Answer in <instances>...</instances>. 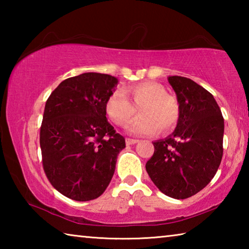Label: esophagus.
I'll list each match as a JSON object with an SVG mask.
<instances>
[{
    "label": "esophagus",
    "instance_id": "obj_1",
    "mask_svg": "<svg viewBox=\"0 0 249 249\" xmlns=\"http://www.w3.org/2000/svg\"><path fill=\"white\" fill-rule=\"evenodd\" d=\"M138 141L137 140H132V138H126V145H134L136 144Z\"/></svg>",
    "mask_w": 249,
    "mask_h": 249
}]
</instances>
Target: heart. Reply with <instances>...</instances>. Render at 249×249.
I'll use <instances>...</instances> for the list:
<instances>
[{"label": "heart", "mask_w": 249, "mask_h": 249, "mask_svg": "<svg viewBox=\"0 0 249 249\" xmlns=\"http://www.w3.org/2000/svg\"><path fill=\"white\" fill-rule=\"evenodd\" d=\"M138 107L141 117L128 128V132L136 136H149L157 133L159 128L161 132H168L175 127L179 119L178 104L167 94L165 88L155 82L115 90L105 102L107 116L122 127L130 123Z\"/></svg>", "instance_id": "obj_1"}]
</instances>
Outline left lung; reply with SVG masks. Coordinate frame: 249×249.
<instances>
[{"label":"left lung","instance_id":"8db88e82","mask_svg":"<svg viewBox=\"0 0 249 249\" xmlns=\"http://www.w3.org/2000/svg\"><path fill=\"white\" fill-rule=\"evenodd\" d=\"M179 103L175 132L154 142L146 171L160 191L182 200L210 183L223 156L224 119L214 96L193 80L168 78Z\"/></svg>","mask_w":249,"mask_h":249}]
</instances>
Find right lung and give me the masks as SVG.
<instances>
[{
    "mask_svg": "<svg viewBox=\"0 0 249 249\" xmlns=\"http://www.w3.org/2000/svg\"><path fill=\"white\" fill-rule=\"evenodd\" d=\"M117 83L109 74L86 72L64 80L46 102L39 136L44 171L53 187L71 200L102 195L125 148V138L105 112Z\"/></svg>",
    "mask_w": 249,
    "mask_h": 249,
    "instance_id": "obj_1",
    "label": "right lung"
}]
</instances>
